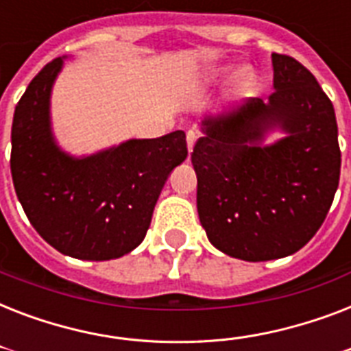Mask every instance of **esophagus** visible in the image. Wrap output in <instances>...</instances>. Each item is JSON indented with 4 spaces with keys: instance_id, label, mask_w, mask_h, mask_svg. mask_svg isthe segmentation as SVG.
Masks as SVG:
<instances>
[{
    "instance_id": "34e87169",
    "label": "esophagus",
    "mask_w": 351,
    "mask_h": 351,
    "mask_svg": "<svg viewBox=\"0 0 351 351\" xmlns=\"http://www.w3.org/2000/svg\"><path fill=\"white\" fill-rule=\"evenodd\" d=\"M197 138H198V134L195 131L187 132V149H189V153H191L193 147H195V143H197Z\"/></svg>"
}]
</instances>
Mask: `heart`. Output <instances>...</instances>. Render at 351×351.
Listing matches in <instances>:
<instances>
[{
	"mask_svg": "<svg viewBox=\"0 0 351 351\" xmlns=\"http://www.w3.org/2000/svg\"><path fill=\"white\" fill-rule=\"evenodd\" d=\"M230 76V67H208L202 73V82L206 85H217L220 82H224ZM240 90L251 89L253 85V76L250 73H240L239 80H237Z\"/></svg>",
	"mask_w": 351,
	"mask_h": 351,
	"instance_id": "b5f03b06",
	"label": "heart"
}]
</instances>
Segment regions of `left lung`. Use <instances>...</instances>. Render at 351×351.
Segmentation results:
<instances>
[{"mask_svg": "<svg viewBox=\"0 0 351 351\" xmlns=\"http://www.w3.org/2000/svg\"><path fill=\"white\" fill-rule=\"evenodd\" d=\"M273 93L202 121L191 153L197 209L226 255L264 262L293 255L326 219L341 175L337 120L315 76L271 54ZM278 128L285 136L265 143Z\"/></svg>", "mask_w": 351, "mask_h": 351, "instance_id": "8db88e82", "label": "left lung"}]
</instances>
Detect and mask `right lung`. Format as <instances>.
Segmentation results:
<instances>
[{"label": "right lung", "instance_id": "add662e5", "mask_svg": "<svg viewBox=\"0 0 351 351\" xmlns=\"http://www.w3.org/2000/svg\"><path fill=\"white\" fill-rule=\"evenodd\" d=\"M65 58L47 63L16 106L14 189L30 224L54 250L82 261L120 258L145 239L162 187L187 158L186 132L69 154L51 121L52 87Z\"/></svg>", "mask_w": 351, "mask_h": 351}]
</instances>
